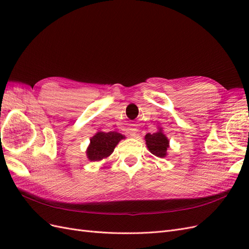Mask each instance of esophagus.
I'll return each instance as SVG.
<instances>
[{
    "label": "esophagus",
    "mask_w": 249,
    "mask_h": 249,
    "mask_svg": "<svg viewBox=\"0 0 249 249\" xmlns=\"http://www.w3.org/2000/svg\"><path fill=\"white\" fill-rule=\"evenodd\" d=\"M127 133L130 134L131 137H136V135H137V129H129V130H127Z\"/></svg>",
    "instance_id": "34e87169"
}]
</instances>
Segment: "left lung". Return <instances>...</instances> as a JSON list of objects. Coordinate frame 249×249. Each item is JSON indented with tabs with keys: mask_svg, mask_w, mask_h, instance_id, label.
<instances>
[{
	"mask_svg": "<svg viewBox=\"0 0 249 249\" xmlns=\"http://www.w3.org/2000/svg\"><path fill=\"white\" fill-rule=\"evenodd\" d=\"M144 139L150 153L159 158L166 157L167 148L169 147V140L163 134L161 129L156 133L146 134Z\"/></svg>",
	"mask_w": 249,
	"mask_h": 249,
	"instance_id": "left-lung-1",
	"label": "left lung"
}]
</instances>
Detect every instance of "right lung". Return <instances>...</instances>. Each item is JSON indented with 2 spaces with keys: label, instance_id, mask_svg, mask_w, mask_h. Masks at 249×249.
<instances>
[{
  "label": "right lung",
  "instance_id": "1",
  "mask_svg": "<svg viewBox=\"0 0 249 249\" xmlns=\"http://www.w3.org/2000/svg\"><path fill=\"white\" fill-rule=\"evenodd\" d=\"M125 138L124 135L117 132H97L90 139V144L87 148V158L90 161H101L109 157L118 142Z\"/></svg>",
  "mask_w": 249,
  "mask_h": 249
}]
</instances>
